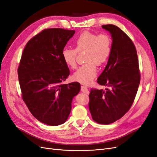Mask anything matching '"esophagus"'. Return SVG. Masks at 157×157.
Here are the masks:
<instances>
[{"label": "esophagus", "instance_id": "obj_1", "mask_svg": "<svg viewBox=\"0 0 157 157\" xmlns=\"http://www.w3.org/2000/svg\"><path fill=\"white\" fill-rule=\"evenodd\" d=\"M81 91H82V92L85 93V94H89V91H88V88L86 87L85 86H81Z\"/></svg>", "mask_w": 157, "mask_h": 157}]
</instances>
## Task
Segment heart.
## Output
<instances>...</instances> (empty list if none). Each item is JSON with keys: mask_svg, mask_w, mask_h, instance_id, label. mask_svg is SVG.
<instances>
[{"mask_svg": "<svg viewBox=\"0 0 157 157\" xmlns=\"http://www.w3.org/2000/svg\"><path fill=\"white\" fill-rule=\"evenodd\" d=\"M75 49L64 48L61 57L65 63L71 69L77 67L78 53L86 51L84 61L86 63L80 66L73 75V79L82 84L91 82L97 75L98 65L105 63L111 52V39L107 34H96L84 31L73 41Z\"/></svg>", "mask_w": 157, "mask_h": 157, "instance_id": "1", "label": "heart"}]
</instances>
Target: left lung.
<instances>
[{"instance_id": "1", "label": "left lung", "mask_w": 157, "mask_h": 157, "mask_svg": "<svg viewBox=\"0 0 157 157\" xmlns=\"http://www.w3.org/2000/svg\"><path fill=\"white\" fill-rule=\"evenodd\" d=\"M102 28L111 33L113 43L107 64L97 82L109 88L91 90L89 110L95 122L109 124L129 111L139 87L140 73L130 38L116 25H103Z\"/></svg>"}]
</instances>
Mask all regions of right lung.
<instances>
[{"label":"right lung","mask_w":157,"mask_h":157,"mask_svg":"<svg viewBox=\"0 0 157 157\" xmlns=\"http://www.w3.org/2000/svg\"><path fill=\"white\" fill-rule=\"evenodd\" d=\"M75 30L51 28L42 30L27 42L17 69L21 97L38 121L50 126L67 120L74 96L80 84L62 82L69 75L61 52Z\"/></svg>","instance_id":"obj_1"}]
</instances>
